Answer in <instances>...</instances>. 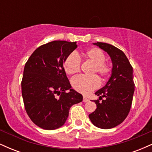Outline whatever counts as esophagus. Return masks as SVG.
Masks as SVG:
<instances>
[{
  "label": "esophagus",
  "instance_id": "34e87169",
  "mask_svg": "<svg viewBox=\"0 0 152 152\" xmlns=\"http://www.w3.org/2000/svg\"><path fill=\"white\" fill-rule=\"evenodd\" d=\"M83 102H89V99H87L86 96H83Z\"/></svg>",
  "mask_w": 152,
  "mask_h": 152
}]
</instances>
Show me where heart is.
<instances>
[{
	"label": "heart",
	"mask_w": 152,
	"mask_h": 152,
	"mask_svg": "<svg viewBox=\"0 0 152 152\" xmlns=\"http://www.w3.org/2000/svg\"><path fill=\"white\" fill-rule=\"evenodd\" d=\"M83 56L94 64L92 73H97L104 78L111 74V66L105 62V55L102 50L97 48H89L83 53ZM80 66L81 59L76 53L69 54L64 62V71L66 74L70 75L77 73L80 69ZM71 84L77 91L83 94H88L100 86L101 81L96 75H78L72 78Z\"/></svg>",
	"instance_id": "1"
}]
</instances>
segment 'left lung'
<instances>
[{
	"label": "left lung",
	"mask_w": 152,
	"mask_h": 152,
	"mask_svg": "<svg viewBox=\"0 0 152 152\" xmlns=\"http://www.w3.org/2000/svg\"><path fill=\"white\" fill-rule=\"evenodd\" d=\"M94 44L107 52L113 68L106 84L95 93L99 96L94 100L97 108L88 116L94 126L108 129L122 123L129 113L135 86L133 68L124 53L116 47L102 42Z\"/></svg>",
	"instance_id": "1"
}]
</instances>
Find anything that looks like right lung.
<instances>
[{"mask_svg": "<svg viewBox=\"0 0 152 152\" xmlns=\"http://www.w3.org/2000/svg\"><path fill=\"white\" fill-rule=\"evenodd\" d=\"M76 48V42L51 41L36 48L26 63L22 96L26 113L40 128L62 126L70 108L83 100L81 94L71 88L64 69L66 58Z\"/></svg>", "mask_w": 152, "mask_h": 152, "instance_id": "obj_1", "label": "right lung"}]
</instances>
